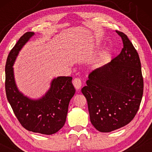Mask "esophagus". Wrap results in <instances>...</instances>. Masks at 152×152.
<instances>
[{
	"label": "esophagus",
	"mask_w": 152,
	"mask_h": 152,
	"mask_svg": "<svg viewBox=\"0 0 152 152\" xmlns=\"http://www.w3.org/2000/svg\"><path fill=\"white\" fill-rule=\"evenodd\" d=\"M72 84H73L75 88L77 90H79L82 87V80L80 78H75L73 81H72Z\"/></svg>",
	"instance_id": "34e87169"
}]
</instances>
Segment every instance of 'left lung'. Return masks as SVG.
Instances as JSON below:
<instances>
[{
    "mask_svg": "<svg viewBox=\"0 0 152 152\" xmlns=\"http://www.w3.org/2000/svg\"><path fill=\"white\" fill-rule=\"evenodd\" d=\"M121 37L123 48L111 62L91 72L82 88L91 123L100 132L126 125L136 115L143 94L140 58L127 36Z\"/></svg>",
    "mask_w": 152,
    "mask_h": 152,
    "instance_id": "8db88e82",
    "label": "left lung"
}]
</instances>
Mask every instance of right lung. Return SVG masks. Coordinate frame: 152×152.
<instances>
[{
  "instance_id": "add662e5",
  "label": "right lung",
  "mask_w": 152,
  "mask_h": 152,
  "mask_svg": "<svg viewBox=\"0 0 152 152\" xmlns=\"http://www.w3.org/2000/svg\"><path fill=\"white\" fill-rule=\"evenodd\" d=\"M34 32L25 33L8 55L5 65V91L7 100L20 124L26 129L52 135L63 127L68 105L75 93L71 77L54 78L48 91L41 98L31 99L18 90L13 66L18 53Z\"/></svg>"
}]
</instances>
